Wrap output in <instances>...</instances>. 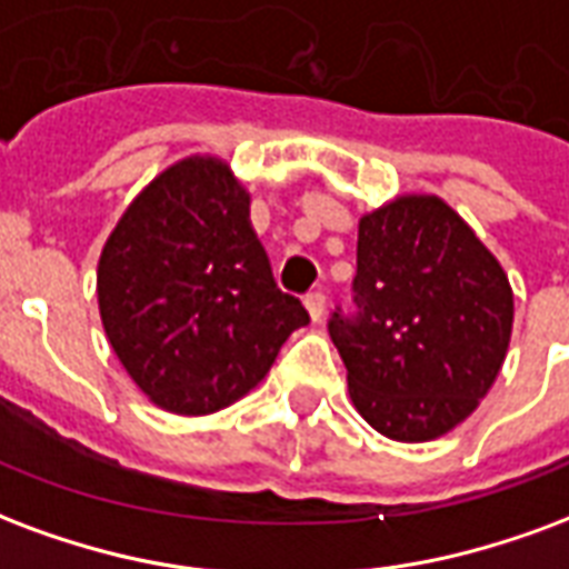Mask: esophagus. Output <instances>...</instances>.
<instances>
[{
  "label": "esophagus",
  "instance_id": "obj_1",
  "mask_svg": "<svg viewBox=\"0 0 569 569\" xmlns=\"http://www.w3.org/2000/svg\"><path fill=\"white\" fill-rule=\"evenodd\" d=\"M305 307L307 313H310V319L319 322V319L326 317V296H322V292H310V296L305 298Z\"/></svg>",
  "mask_w": 569,
  "mask_h": 569
}]
</instances>
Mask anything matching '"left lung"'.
<instances>
[{"label":"left lung","mask_w":569,"mask_h":569,"mask_svg":"<svg viewBox=\"0 0 569 569\" xmlns=\"http://www.w3.org/2000/svg\"><path fill=\"white\" fill-rule=\"evenodd\" d=\"M356 317L328 335L349 398L389 440L425 443L473 413L498 380L512 335V286L456 210L398 196L359 220Z\"/></svg>","instance_id":"obj_1"}]
</instances>
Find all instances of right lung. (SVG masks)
<instances>
[{"label":"right lung","mask_w":569,"mask_h":569,"mask_svg":"<svg viewBox=\"0 0 569 569\" xmlns=\"http://www.w3.org/2000/svg\"><path fill=\"white\" fill-rule=\"evenodd\" d=\"M96 292L126 373L178 416L243 398L310 322L273 283L250 192L217 156H187L134 196L104 241Z\"/></svg>","instance_id":"1"}]
</instances>
